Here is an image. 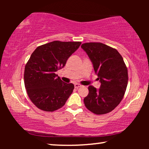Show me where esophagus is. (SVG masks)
Instances as JSON below:
<instances>
[{
	"instance_id": "1",
	"label": "esophagus",
	"mask_w": 149,
	"mask_h": 149,
	"mask_svg": "<svg viewBox=\"0 0 149 149\" xmlns=\"http://www.w3.org/2000/svg\"><path fill=\"white\" fill-rule=\"evenodd\" d=\"M81 86V85L78 84V83H76V84H74V88H76V89L79 88V87H80Z\"/></svg>"
}]
</instances>
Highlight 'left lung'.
Here are the masks:
<instances>
[{"mask_svg": "<svg viewBox=\"0 0 149 149\" xmlns=\"http://www.w3.org/2000/svg\"><path fill=\"white\" fill-rule=\"evenodd\" d=\"M81 48L87 53L100 87L89 86L85 106L96 115H104L115 109L123 99L128 82L127 68L117 49L102 42H86Z\"/></svg>", "mask_w": 149, "mask_h": 149, "instance_id": "left-lung-1", "label": "left lung"}]
</instances>
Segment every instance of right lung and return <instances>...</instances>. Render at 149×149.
I'll list each match as a JSON object with an SVG mask.
<instances>
[{
    "label": "right lung",
    "instance_id": "add662e5",
    "mask_svg": "<svg viewBox=\"0 0 149 149\" xmlns=\"http://www.w3.org/2000/svg\"><path fill=\"white\" fill-rule=\"evenodd\" d=\"M81 44L56 40L38 46L32 54L24 70V85L38 109L53 112L65 104L74 86L63 82L56 72L65 66Z\"/></svg>",
    "mask_w": 149,
    "mask_h": 149
}]
</instances>
